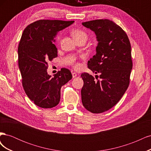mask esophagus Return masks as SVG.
Segmentation results:
<instances>
[{"mask_svg":"<svg viewBox=\"0 0 151 151\" xmlns=\"http://www.w3.org/2000/svg\"><path fill=\"white\" fill-rule=\"evenodd\" d=\"M72 75L73 78H74V77H76L77 76V74H76V72H72Z\"/></svg>","mask_w":151,"mask_h":151,"instance_id":"obj_1","label":"esophagus"}]
</instances>
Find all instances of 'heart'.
<instances>
[{
    "label": "heart",
    "instance_id": "obj_1",
    "mask_svg": "<svg viewBox=\"0 0 151 151\" xmlns=\"http://www.w3.org/2000/svg\"><path fill=\"white\" fill-rule=\"evenodd\" d=\"M72 35L73 36V37L76 40V41H78L80 40H86L88 38V35L86 33L85 31H83L82 29H72L71 31ZM61 40V35H58L57 38V41L58 42L59 41ZM74 67L76 69H78V68H80V64L79 63H75Z\"/></svg>",
    "mask_w": 151,
    "mask_h": 151
}]
</instances>
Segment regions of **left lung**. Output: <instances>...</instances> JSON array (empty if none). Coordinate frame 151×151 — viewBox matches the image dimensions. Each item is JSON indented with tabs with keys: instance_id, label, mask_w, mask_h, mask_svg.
Segmentation results:
<instances>
[{
	"instance_id": "8db88e82",
	"label": "left lung",
	"mask_w": 151,
	"mask_h": 151,
	"mask_svg": "<svg viewBox=\"0 0 151 151\" xmlns=\"http://www.w3.org/2000/svg\"><path fill=\"white\" fill-rule=\"evenodd\" d=\"M82 24L96 36V53L88 62V67L100 78L96 81L88 73L81 74L84 81L82 103L87 110L101 113L115 106L129 87L131 45L125 32L112 21L97 19Z\"/></svg>"
}]
</instances>
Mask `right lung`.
Wrapping results in <instances>:
<instances>
[{"label":"right lung","instance_id":"right-lung-1","mask_svg":"<svg viewBox=\"0 0 151 151\" xmlns=\"http://www.w3.org/2000/svg\"><path fill=\"white\" fill-rule=\"evenodd\" d=\"M74 21L38 20L28 25L22 33L18 47V63L22 83L28 97L38 106L51 108L60 100L62 86L72 78L70 71L61 68L53 77L48 74V62L57 57L53 42L59 31Z\"/></svg>","mask_w":151,"mask_h":151}]
</instances>
